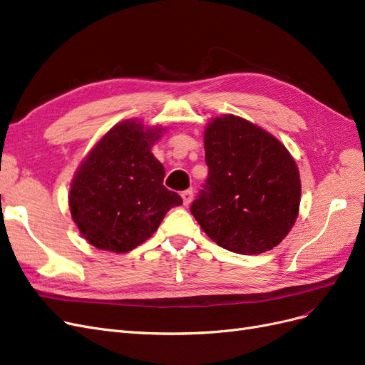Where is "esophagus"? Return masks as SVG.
<instances>
[{
	"label": "esophagus",
	"mask_w": 365,
	"mask_h": 365,
	"mask_svg": "<svg viewBox=\"0 0 365 365\" xmlns=\"http://www.w3.org/2000/svg\"><path fill=\"white\" fill-rule=\"evenodd\" d=\"M181 197H182L184 205L188 207V205L192 204V200H193V190H185V192H182V193H181Z\"/></svg>",
	"instance_id": "1"
}]
</instances>
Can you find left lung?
<instances>
[{
  "label": "left lung",
  "mask_w": 365,
  "mask_h": 365,
  "mask_svg": "<svg viewBox=\"0 0 365 365\" xmlns=\"http://www.w3.org/2000/svg\"><path fill=\"white\" fill-rule=\"evenodd\" d=\"M208 180L192 204L223 249L257 255L278 246L299 215V169L274 135L240 116L212 118L204 133Z\"/></svg>",
  "instance_id": "1"
}]
</instances>
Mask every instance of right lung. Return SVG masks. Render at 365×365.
<instances>
[{
    "label": "right lung",
    "mask_w": 365,
    "mask_h": 365,
    "mask_svg": "<svg viewBox=\"0 0 365 365\" xmlns=\"http://www.w3.org/2000/svg\"><path fill=\"white\" fill-rule=\"evenodd\" d=\"M166 128L128 119L110 128L75 172L69 210L80 234L92 246L115 254L145 243L182 204L163 185L165 168L150 148Z\"/></svg>",
    "instance_id": "1"
}]
</instances>
